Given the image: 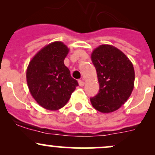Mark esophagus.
<instances>
[{
	"label": "esophagus",
	"instance_id": "34e87169",
	"mask_svg": "<svg viewBox=\"0 0 155 155\" xmlns=\"http://www.w3.org/2000/svg\"><path fill=\"white\" fill-rule=\"evenodd\" d=\"M78 82H79V85H80V86H83V85H85V82H84L83 79H79V80H78Z\"/></svg>",
	"mask_w": 155,
	"mask_h": 155
}]
</instances>
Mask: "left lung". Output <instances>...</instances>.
Masks as SVG:
<instances>
[{
    "mask_svg": "<svg viewBox=\"0 0 155 155\" xmlns=\"http://www.w3.org/2000/svg\"><path fill=\"white\" fill-rule=\"evenodd\" d=\"M97 70L99 92L90 98L95 109L103 113L114 112L124 104L134 89L135 73L125 54L109 45H101L91 54Z\"/></svg>",
    "mask_w": 155,
    "mask_h": 155,
    "instance_id": "8db88e82",
    "label": "left lung"
}]
</instances>
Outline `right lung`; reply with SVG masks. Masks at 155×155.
<instances>
[{
    "mask_svg": "<svg viewBox=\"0 0 155 155\" xmlns=\"http://www.w3.org/2000/svg\"><path fill=\"white\" fill-rule=\"evenodd\" d=\"M68 48L54 42L42 48L29 63L26 73L31 95L41 107L57 110L66 105L78 82L64 64Z\"/></svg>",
    "mask_w": 155,
    "mask_h": 155,
    "instance_id": "right-lung-1",
    "label": "right lung"
}]
</instances>
